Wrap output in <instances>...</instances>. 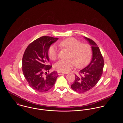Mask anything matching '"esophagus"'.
<instances>
[{"instance_id":"obj_1","label":"esophagus","mask_w":123,"mask_h":123,"mask_svg":"<svg viewBox=\"0 0 123 123\" xmlns=\"http://www.w3.org/2000/svg\"><path fill=\"white\" fill-rule=\"evenodd\" d=\"M58 74L59 75H64V74H65V73H62V72H58Z\"/></svg>"}]
</instances>
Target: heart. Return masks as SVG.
I'll return each mask as SVG.
<instances>
[{
  "label": "heart",
  "instance_id": "obj_1",
  "mask_svg": "<svg viewBox=\"0 0 123 123\" xmlns=\"http://www.w3.org/2000/svg\"><path fill=\"white\" fill-rule=\"evenodd\" d=\"M60 45L70 51L68 60H60L54 66L55 69L61 72L67 73L72 69L75 64L78 68H82L89 62L92 55V50L88 44L82 43L76 39L70 37L60 43ZM49 58L54 61L57 57V48L51 46L48 51Z\"/></svg>",
  "mask_w": 123,
  "mask_h": 123
}]
</instances>
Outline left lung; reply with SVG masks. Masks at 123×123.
<instances>
[{"mask_svg":"<svg viewBox=\"0 0 123 123\" xmlns=\"http://www.w3.org/2000/svg\"><path fill=\"white\" fill-rule=\"evenodd\" d=\"M91 46L92 60L87 67L80 70L79 75H75L71 88L78 93H83L93 88L100 79L103 73L104 59L97 44L92 40L84 37Z\"/></svg>","mask_w":123,"mask_h":123,"instance_id":"obj_1","label":"left lung"}]
</instances>
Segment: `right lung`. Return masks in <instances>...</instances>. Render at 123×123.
<instances>
[{
	"label": "right lung",
	"instance_id": "1",
	"mask_svg": "<svg viewBox=\"0 0 123 123\" xmlns=\"http://www.w3.org/2000/svg\"><path fill=\"white\" fill-rule=\"evenodd\" d=\"M58 38L43 36L36 39L26 48L22 59V70L29 85L35 90L43 92L54 86L57 72L53 71L44 75L52 66L48 65L49 61L48 51ZM46 72H45V73Z\"/></svg>",
	"mask_w": 123,
	"mask_h": 123
}]
</instances>
